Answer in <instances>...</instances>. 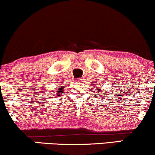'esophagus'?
<instances>
[{
  "label": "esophagus",
  "mask_w": 155,
  "mask_h": 155,
  "mask_svg": "<svg viewBox=\"0 0 155 155\" xmlns=\"http://www.w3.org/2000/svg\"><path fill=\"white\" fill-rule=\"evenodd\" d=\"M81 81H82V78H78V79H76V81H79V82H81Z\"/></svg>",
  "instance_id": "obj_1"
}]
</instances>
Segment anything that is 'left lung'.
<instances>
[{"instance_id":"8db88e82","label":"left lung","mask_w":155,"mask_h":155,"mask_svg":"<svg viewBox=\"0 0 155 155\" xmlns=\"http://www.w3.org/2000/svg\"><path fill=\"white\" fill-rule=\"evenodd\" d=\"M100 91H102V89H99V90H98V92H100Z\"/></svg>"}]
</instances>
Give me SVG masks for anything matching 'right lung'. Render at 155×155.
I'll list each match as a JSON object with an SVG mask.
<instances>
[{
  "label": "right lung",
  "instance_id": "1",
  "mask_svg": "<svg viewBox=\"0 0 155 155\" xmlns=\"http://www.w3.org/2000/svg\"><path fill=\"white\" fill-rule=\"evenodd\" d=\"M63 86H62V87L61 88H59L58 89V91H55V92H57V94H61V93H63V91H64V88H63ZM58 96H60V95H58Z\"/></svg>",
  "mask_w": 155,
  "mask_h": 155
}]
</instances>
